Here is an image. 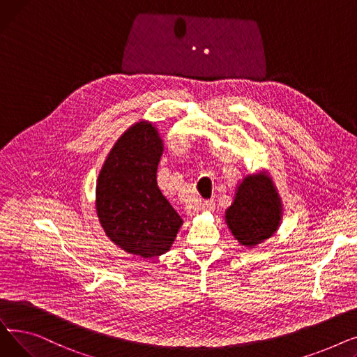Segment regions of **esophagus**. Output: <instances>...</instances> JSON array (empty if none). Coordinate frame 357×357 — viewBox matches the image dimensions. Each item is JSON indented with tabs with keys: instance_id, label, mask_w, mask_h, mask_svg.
I'll list each match as a JSON object with an SVG mask.
<instances>
[{
	"instance_id": "1",
	"label": "esophagus",
	"mask_w": 357,
	"mask_h": 357,
	"mask_svg": "<svg viewBox=\"0 0 357 357\" xmlns=\"http://www.w3.org/2000/svg\"><path fill=\"white\" fill-rule=\"evenodd\" d=\"M215 202L213 199H207L201 204V211H214Z\"/></svg>"
}]
</instances>
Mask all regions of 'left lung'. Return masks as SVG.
<instances>
[{"label": "left lung", "mask_w": 357, "mask_h": 357, "mask_svg": "<svg viewBox=\"0 0 357 357\" xmlns=\"http://www.w3.org/2000/svg\"><path fill=\"white\" fill-rule=\"evenodd\" d=\"M282 205L265 174L250 175L237 186L233 204L226 211V222L236 240L255 248L269 238L279 227Z\"/></svg>", "instance_id": "obj_1"}]
</instances>
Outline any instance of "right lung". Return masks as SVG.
I'll return each instance as SVG.
<instances>
[{
    "mask_svg": "<svg viewBox=\"0 0 357 357\" xmlns=\"http://www.w3.org/2000/svg\"><path fill=\"white\" fill-rule=\"evenodd\" d=\"M162 153L163 142L152 123H136L111 149L97 182V214L105 234L142 257L166 253L182 226L158 186Z\"/></svg>",
    "mask_w": 357,
    "mask_h": 357,
    "instance_id": "add662e5",
    "label": "right lung"
}]
</instances>
